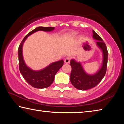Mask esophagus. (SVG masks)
Segmentation results:
<instances>
[{"label": "esophagus", "mask_w": 124, "mask_h": 124, "mask_svg": "<svg viewBox=\"0 0 124 124\" xmlns=\"http://www.w3.org/2000/svg\"><path fill=\"white\" fill-rule=\"evenodd\" d=\"M70 57H68L64 60V62L66 63H69L70 62Z\"/></svg>", "instance_id": "obj_1"}]
</instances>
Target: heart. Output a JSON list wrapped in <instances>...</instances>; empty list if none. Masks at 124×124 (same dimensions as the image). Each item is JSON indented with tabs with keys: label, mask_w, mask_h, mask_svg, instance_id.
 <instances>
[{
	"label": "heart",
	"mask_w": 124,
	"mask_h": 124,
	"mask_svg": "<svg viewBox=\"0 0 124 124\" xmlns=\"http://www.w3.org/2000/svg\"><path fill=\"white\" fill-rule=\"evenodd\" d=\"M76 34H77V33L75 32H72V34H71V35H72V36H75V35H76Z\"/></svg>",
	"instance_id": "heart-1"
}]
</instances>
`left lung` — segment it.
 <instances>
[{
	"label": "left lung",
	"mask_w": 124,
	"mask_h": 124,
	"mask_svg": "<svg viewBox=\"0 0 124 124\" xmlns=\"http://www.w3.org/2000/svg\"><path fill=\"white\" fill-rule=\"evenodd\" d=\"M92 33L93 38L98 40L96 42V44L103 52V63L102 67L97 73L94 75H88L84 70L79 62H75L74 60L70 61V64L72 67L70 75V82L75 88L80 90H89L95 87L103 78L107 71L108 56L107 48L106 44L99 35L93 30L92 31Z\"/></svg>",
	"instance_id": "8db88e82"
}]
</instances>
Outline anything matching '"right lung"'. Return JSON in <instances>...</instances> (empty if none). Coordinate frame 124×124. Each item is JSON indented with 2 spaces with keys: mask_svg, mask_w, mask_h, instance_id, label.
<instances>
[{
  "mask_svg": "<svg viewBox=\"0 0 124 124\" xmlns=\"http://www.w3.org/2000/svg\"><path fill=\"white\" fill-rule=\"evenodd\" d=\"M54 27H37L24 37L18 47V63L20 72L27 82L35 88L44 89L50 86L53 83L56 74L62 67L64 62L63 60H60L59 61L52 63L41 70H33L28 68L24 62L22 56V46L27 37L33 33L39 31L49 32L54 30Z\"/></svg>",
  "mask_w": 124,
  "mask_h": 124,
  "instance_id": "right-lung-1",
  "label": "right lung"
}]
</instances>
